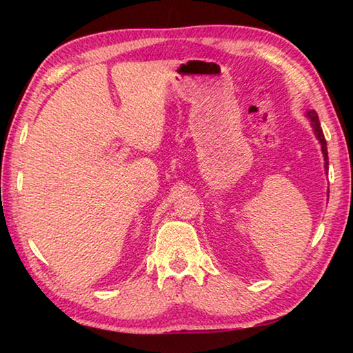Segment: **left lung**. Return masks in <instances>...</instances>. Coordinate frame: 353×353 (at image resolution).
<instances>
[{"mask_svg":"<svg viewBox=\"0 0 353 353\" xmlns=\"http://www.w3.org/2000/svg\"><path fill=\"white\" fill-rule=\"evenodd\" d=\"M307 118L312 121V128L314 130V135L316 139L319 140L321 143V149H322V154H324V160H325V170H328V152H327V141H325V137L322 134V128H321V123H319V118H318V113L314 110H308L307 112Z\"/></svg>","mask_w":353,"mask_h":353,"instance_id":"8db88e82","label":"left lung"}]
</instances>
